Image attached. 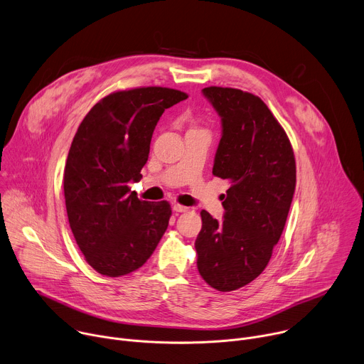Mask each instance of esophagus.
Wrapping results in <instances>:
<instances>
[{
    "label": "esophagus",
    "mask_w": 364,
    "mask_h": 364,
    "mask_svg": "<svg viewBox=\"0 0 364 364\" xmlns=\"http://www.w3.org/2000/svg\"><path fill=\"white\" fill-rule=\"evenodd\" d=\"M173 210H174L176 213H184V212H188V207L176 203V204H173Z\"/></svg>",
    "instance_id": "34e87169"
}]
</instances>
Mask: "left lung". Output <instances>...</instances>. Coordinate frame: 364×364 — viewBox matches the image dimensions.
<instances>
[{
    "label": "left lung",
    "instance_id": "1",
    "mask_svg": "<svg viewBox=\"0 0 364 364\" xmlns=\"http://www.w3.org/2000/svg\"><path fill=\"white\" fill-rule=\"evenodd\" d=\"M222 121L213 176L228 180L223 220L201 210L197 269L218 291L239 289L262 274L292 203L296 168L291 142L261 97L204 87Z\"/></svg>",
    "mask_w": 364,
    "mask_h": 364
}]
</instances>
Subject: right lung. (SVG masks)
Here are the masks:
<instances>
[{
	"label": "right lung",
	"mask_w": 364,
	"mask_h": 364,
	"mask_svg": "<svg viewBox=\"0 0 364 364\" xmlns=\"http://www.w3.org/2000/svg\"><path fill=\"white\" fill-rule=\"evenodd\" d=\"M187 97L160 86L115 92L77 128L63 176L66 210L86 262L100 275L141 268L168 228L170 204L139 200L128 184L142 177L163 112Z\"/></svg>",
	"instance_id": "obj_1"
}]
</instances>
